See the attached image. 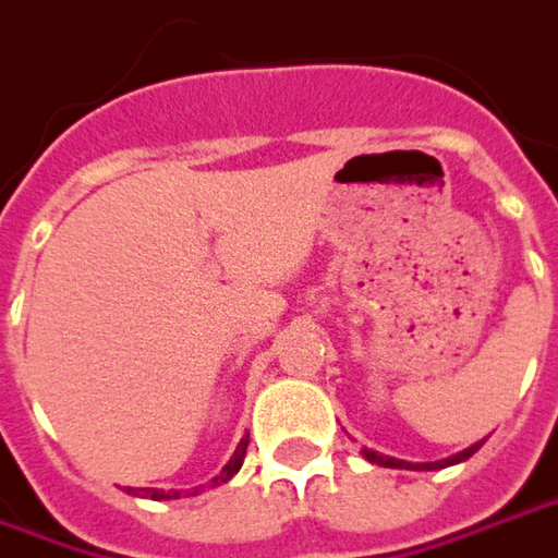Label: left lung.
Returning a JSON list of instances; mask_svg holds the SVG:
<instances>
[{
  "mask_svg": "<svg viewBox=\"0 0 558 558\" xmlns=\"http://www.w3.org/2000/svg\"><path fill=\"white\" fill-rule=\"evenodd\" d=\"M483 447V440L480 444H474V447L462 449V452H456V456H449V459H444V462H428V464H413V468H422V471H437V468H447V464H459L464 462V459H471L477 449ZM364 452V459L374 464H383V468H410V462H401V459H389V456H379V452H371V449H361Z\"/></svg>",
  "mask_w": 558,
  "mask_h": 558,
  "instance_id": "obj_1",
  "label": "left lung"
}]
</instances>
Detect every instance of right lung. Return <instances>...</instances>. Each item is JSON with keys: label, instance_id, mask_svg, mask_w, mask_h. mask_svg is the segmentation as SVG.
<instances>
[{"label": "right lung", "instance_id": "obj_1", "mask_svg": "<svg viewBox=\"0 0 558 558\" xmlns=\"http://www.w3.org/2000/svg\"><path fill=\"white\" fill-rule=\"evenodd\" d=\"M245 447H248V440H240V447H236V452H233V456H230V462L225 464V468H221V474H218V477L213 480V486H218V483H228L230 477H233V474H236V471H240L242 468V459H245ZM145 495H148V498H155V501H167V498H179V495H182V492H172V489H148L145 492ZM191 495H197V489L191 492Z\"/></svg>", "mask_w": 558, "mask_h": 558}]
</instances>
